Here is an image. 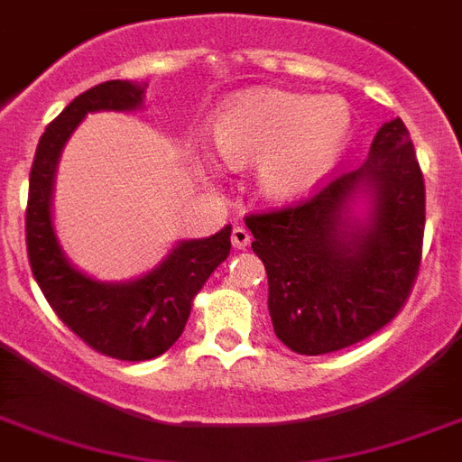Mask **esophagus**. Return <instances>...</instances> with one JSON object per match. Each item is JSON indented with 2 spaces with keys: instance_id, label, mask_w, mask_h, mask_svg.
I'll return each mask as SVG.
<instances>
[{
  "instance_id": "34e87169",
  "label": "esophagus",
  "mask_w": 462,
  "mask_h": 462,
  "mask_svg": "<svg viewBox=\"0 0 462 462\" xmlns=\"http://www.w3.org/2000/svg\"><path fill=\"white\" fill-rule=\"evenodd\" d=\"M249 242H251V235L246 227H239V225L237 227H232V246H235V249H246Z\"/></svg>"
}]
</instances>
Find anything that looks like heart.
<instances>
[{
	"label": "heart",
	"mask_w": 462,
	"mask_h": 462,
	"mask_svg": "<svg viewBox=\"0 0 462 462\" xmlns=\"http://www.w3.org/2000/svg\"><path fill=\"white\" fill-rule=\"evenodd\" d=\"M351 134L341 99H309L287 92H249L213 116L211 140L230 166L258 161V185L275 201L309 194L339 159Z\"/></svg>",
	"instance_id": "1"
}]
</instances>
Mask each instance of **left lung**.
Returning <instances> with one entry per match:
<instances>
[{
  "label": "left lung",
  "instance_id": "8db88e82",
  "mask_svg": "<svg viewBox=\"0 0 462 462\" xmlns=\"http://www.w3.org/2000/svg\"><path fill=\"white\" fill-rule=\"evenodd\" d=\"M375 194L374 223L354 233L347 197ZM268 273L277 339L301 356L354 346L399 316L418 280L425 237V178L401 118L384 123L361 168L332 172L306 199L244 218Z\"/></svg>",
  "mask_w": 462,
  "mask_h": 462
}]
</instances>
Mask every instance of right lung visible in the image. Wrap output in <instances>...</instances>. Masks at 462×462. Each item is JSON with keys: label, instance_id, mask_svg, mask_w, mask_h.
Wrapping results in <instances>:
<instances>
[{"label": "right lung", "instance_id": "1", "mask_svg": "<svg viewBox=\"0 0 462 462\" xmlns=\"http://www.w3.org/2000/svg\"><path fill=\"white\" fill-rule=\"evenodd\" d=\"M144 88L125 80L101 82L75 97L49 123L30 168L25 246L51 310L97 354L118 361H152L180 339L192 313L194 296L230 256V232L182 242L149 275L127 284H101L66 261L51 230V180L61 146L92 111H130L142 104Z\"/></svg>", "mask_w": 462, "mask_h": 462}]
</instances>
